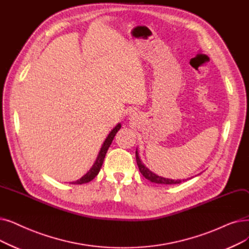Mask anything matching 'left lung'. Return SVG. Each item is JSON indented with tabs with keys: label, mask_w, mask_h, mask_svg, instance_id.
<instances>
[{
	"label": "left lung",
	"mask_w": 249,
	"mask_h": 249,
	"mask_svg": "<svg viewBox=\"0 0 249 249\" xmlns=\"http://www.w3.org/2000/svg\"><path fill=\"white\" fill-rule=\"evenodd\" d=\"M135 156H136V161H137V166L139 168V171L143 175L144 178H146L147 180H149L150 182H154L157 183V184H179L182 181H185L184 179L183 180H173V179H168V178H164V177H160L158 176L155 173L151 172L149 169H147L144 164L142 163V160H140V158L138 156L137 150L135 151Z\"/></svg>",
	"instance_id": "8db88e82"
}]
</instances>
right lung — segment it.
I'll list each match as a JSON object with an SVG mask.
<instances>
[{
  "label": "right lung",
  "mask_w": 249,
  "mask_h": 249,
  "mask_svg": "<svg viewBox=\"0 0 249 249\" xmlns=\"http://www.w3.org/2000/svg\"><path fill=\"white\" fill-rule=\"evenodd\" d=\"M120 128H121V124H117L115 126V128H113V130L109 133V135H107V138L105 139V142H104V143H103V145H102V147L100 149V153H99L98 157H96V160H95V161L93 163L92 167L90 168V170L88 173H86L84 176H82L79 180L75 181V182H71L72 184H84V183H89L94 177H96V175L99 174V172H100V170L102 168V165L104 163V159L106 157L107 151V149H109V147H110V145H111V143L113 142V139H114L116 133L119 130H120Z\"/></svg>",
  "instance_id": "1"
}]
</instances>
